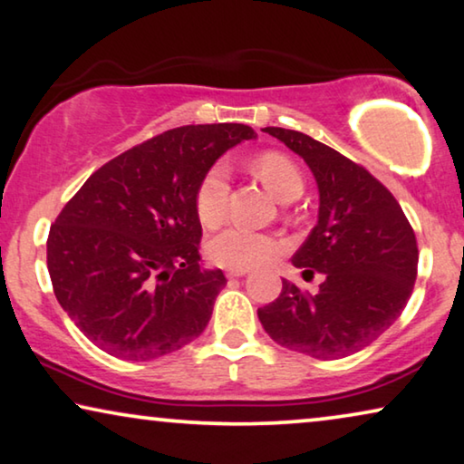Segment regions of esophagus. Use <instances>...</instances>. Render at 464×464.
<instances>
[{
	"instance_id": "obj_1",
	"label": "esophagus",
	"mask_w": 464,
	"mask_h": 464,
	"mask_svg": "<svg viewBox=\"0 0 464 464\" xmlns=\"http://www.w3.org/2000/svg\"><path fill=\"white\" fill-rule=\"evenodd\" d=\"M247 276V269H227V277H244Z\"/></svg>"
}]
</instances>
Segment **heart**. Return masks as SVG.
Masks as SVG:
<instances>
[{
    "instance_id": "heart-1",
    "label": "heart",
    "mask_w": 464,
    "mask_h": 464,
    "mask_svg": "<svg viewBox=\"0 0 464 464\" xmlns=\"http://www.w3.org/2000/svg\"><path fill=\"white\" fill-rule=\"evenodd\" d=\"M258 179L282 201H292L304 191V179L298 166L288 155L279 151H265L252 161ZM231 169L227 161H214L206 169L195 188V212L201 225L217 227L227 214L229 201ZM208 258L227 269H252L276 256L279 244L276 237L258 233L241 225H229L220 229L206 246Z\"/></svg>"
}]
</instances>
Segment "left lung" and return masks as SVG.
Instances as JSON below:
<instances>
[{"label": "left lung", "instance_id": "1", "mask_svg": "<svg viewBox=\"0 0 464 464\" xmlns=\"http://www.w3.org/2000/svg\"><path fill=\"white\" fill-rule=\"evenodd\" d=\"M311 168L319 188L317 225L292 256L317 295L284 279L258 319L282 347L341 360L376 341L401 315L416 282L419 246L393 193L363 166L296 130L265 128Z\"/></svg>", "mask_w": 464, "mask_h": 464}]
</instances>
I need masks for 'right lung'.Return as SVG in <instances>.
<instances>
[{
    "label": "right lung",
    "instance_id": "add662e5",
    "mask_svg": "<svg viewBox=\"0 0 464 464\" xmlns=\"http://www.w3.org/2000/svg\"><path fill=\"white\" fill-rule=\"evenodd\" d=\"M244 123L168 130L136 145L83 182L48 235L56 300L109 355L147 362L198 338L225 288L201 269L195 188L241 140Z\"/></svg>",
    "mask_w": 464,
    "mask_h": 464
}]
</instances>
